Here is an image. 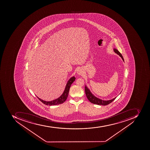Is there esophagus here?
Segmentation results:
<instances>
[{
	"mask_svg": "<svg viewBox=\"0 0 150 150\" xmlns=\"http://www.w3.org/2000/svg\"><path fill=\"white\" fill-rule=\"evenodd\" d=\"M77 74H83V70L81 69H79L77 70Z\"/></svg>",
	"mask_w": 150,
	"mask_h": 150,
	"instance_id": "34e87169",
	"label": "esophagus"
}]
</instances>
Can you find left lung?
<instances>
[{
	"mask_svg": "<svg viewBox=\"0 0 150 150\" xmlns=\"http://www.w3.org/2000/svg\"><path fill=\"white\" fill-rule=\"evenodd\" d=\"M114 51H115V53H117V54L119 55L122 58L123 60L124 61V59L123 58L122 54L119 52L118 50L115 49ZM85 91L86 96L87 97V98L88 99V100L90 101L91 103L96 104V105H108V104H110L111 102H112L116 98H115L112 99L108 101L103 100H101V99H99V98H98L94 96L91 94L90 90H88V88L86 86H85Z\"/></svg>",
	"mask_w": 150,
	"mask_h": 150,
	"instance_id": "1",
	"label": "left lung"
}]
</instances>
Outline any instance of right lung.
<instances>
[{
  "label": "right lung",
  "mask_w": 150,
  "mask_h": 150,
  "mask_svg": "<svg viewBox=\"0 0 150 150\" xmlns=\"http://www.w3.org/2000/svg\"><path fill=\"white\" fill-rule=\"evenodd\" d=\"M75 80H76V78L74 76L72 77L69 79V80L68 81L67 84L65 91H64L62 95L59 98H58L57 99H55L54 100L51 101H45L42 100L38 97V98L39 99V100L41 101L42 103H44L46 105H58L59 104L64 103V102L66 100L67 98L70 86H71L72 83H73L74 81H75Z\"/></svg>",
  "instance_id": "1"
}]
</instances>
